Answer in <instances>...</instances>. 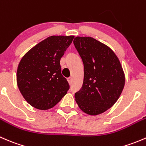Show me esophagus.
<instances>
[{
  "instance_id": "34e87169",
  "label": "esophagus",
  "mask_w": 146,
  "mask_h": 146,
  "mask_svg": "<svg viewBox=\"0 0 146 146\" xmlns=\"http://www.w3.org/2000/svg\"><path fill=\"white\" fill-rule=\"evenodd\" d=\"M67 80H68V81L69 84L72 83V80H73V79H72V77H69L68 78H67Z\"/></svg>"
}]
</instances>
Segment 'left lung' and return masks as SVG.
<instances>
[{
    "instance_id": "1",
    "label": "left lung",
    "mask_w": 146,
    "mask_h": 146,
    "mask_svg": "<svg viewBox=\"0 0 146 146\" xmlns=\"http://www.w3.org/2000/svg\"><path fill=\"white\" fill-rule=\"evenodd\" d=\"M84 66V78L75 98L80 110L98 115L112 107L123 89L125 77L120 61L107 46L90 36L73 40Z\"/></svg>"
}]
</instances>
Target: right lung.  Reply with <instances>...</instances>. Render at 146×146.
<instances>
[{
  "label": "right lung",
  "instance_id": "right-lung-1",
  "mask_svg": "<svg viewBox=\"0 0 146 146\" xmlns=\"http://www.w3.org/2000/svg\"><path fill=\"white\" fill-rule=\"evenodd\" d=\"M73 36H51L23 57L17 70V83L30 105L46 110L56 105L70 88L61 74L60 60Z\"/></svg>",
  "mask_w": 146,
  "mask_h": 146
}]
</instances>
